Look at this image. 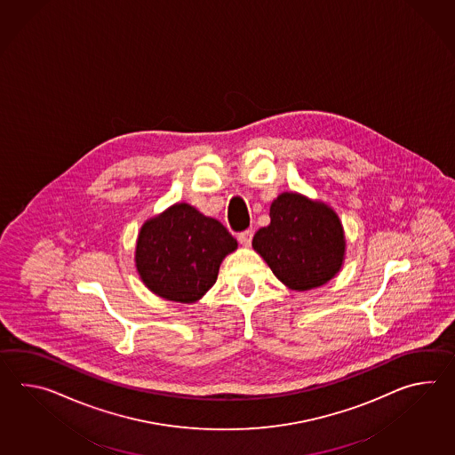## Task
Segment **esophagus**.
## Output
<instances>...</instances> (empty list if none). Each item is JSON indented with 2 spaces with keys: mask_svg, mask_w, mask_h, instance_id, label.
Instances as JSON below:
<instances>
[{
  "mask_svg": "<svg viewBox=\"0 0 455 455\" xmlns=\"http://www.w3.org/2000/svg\"><path fill=\"white\" fill-rule=\"evenodd\" d=\"M251 230H246V232H242L240 233V235H238V242H240V244H242V246H244V248H248V246L251 244Z\"/></svg>",
  "mask_w": 455,
  "mask_h": 455,
  "instance_id": "obj_1",
  "label": "esophagus"
}]
</instances>
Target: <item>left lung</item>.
<instances>
[{
  "instance_id": "left-lung-1",
  "label": "left lung",
  "mask_w": 455,
  "mask_h": 455,
  "mask_svg": "<svg viewBox=\"0 0 455 455\" xmlns=\"http://www.w3.org/2000/svg\"><path fill=\"white\" fill-rule=\"evenodd\" d=\"M271 223L252 238V250L291 291L330 283L346 256L343 223L333 207L299 192H283L269 207Z\"/></svg>"
}]
</instances>
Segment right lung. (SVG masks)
<instances>
[{
    "label": "right lung",
    "instance_id": "obj_1",
    "mask_svg": "<svg viewBox=\"0 0 455 455\" xmlns=\"http://www.w3.org/2000/svg\"><path fill=\"white\" fill-rule=\"evenodd\" d=\"M238 243L222 223L176 203L145 220L135 244L141 283L164 300L194 303L212 287Z\"/></svg>",
    "mask_w": 455,
    "mask_h": 455
}]
</instances>
